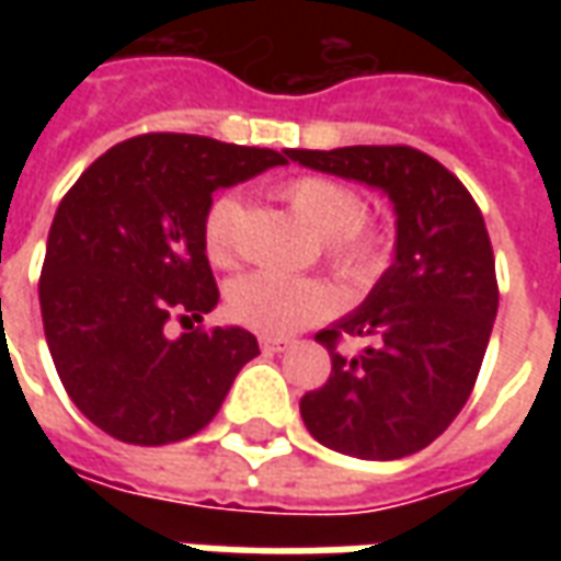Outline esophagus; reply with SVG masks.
<instances>
[{
    "label": "esophagus",
    "instance_id": "obj_1",
    "mask_svg": "<svg viewBox=\"0 0 561 561\" xmlns=\"http://www.w3.org/2000/svg\"><path fill=\"white\" fill-rule=\"evenodd\" d=\"M291 348V340H261V352L267 354H282Z\"/></svg>",
    "mask_w": 561,
    "mask_h": 561
}]
</instances>
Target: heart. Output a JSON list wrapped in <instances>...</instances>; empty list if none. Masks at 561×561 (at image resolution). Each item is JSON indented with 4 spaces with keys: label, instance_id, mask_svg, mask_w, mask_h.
<instances>
[{
    "label": "heart",
    "instance_id": "1",
    "mask_svg": "<svg viewBox=\"0 0 561 561\" xmlns=\"http://www.w3.org/2000/svg\"><path fill=\"white\" fill-rule=\"evenodd\" d=\"M309 231L321 237L330 267L352 282H369L378 276L388 257L385 233L364 219V197L352 185L333 176H297L282 188ZM240 195H219L204 216V252L209 264L231 267L240 252ZM336 297L324 282L291 279L279 273L257 270L237 279L228 291V312L237 324L261 336H291L306 324L328 318Z\"/></svg>",
    "mask_w": 561,
    "mask_h": 561
}]
</instances>
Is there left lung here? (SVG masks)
<instances>
[{"label":"left lung","mask_w":561,"mask_h":561,"mask_svg":"<svg viewBox=\"0 0 561 561\" xmlns=\"http://www.w3.org/2000/svg\"><path fill=\"white\" fill-rule=\"evenodd\" d=\"M285 156L385 192L397 216L393 264L354 312L316 333L333 369L324 388L300 400L306 430L357 459L417 454L466 405L493 333L499 288L481 209L421 149H285ZM342 332L370 345L345 358L335 352Z\"/></svg>","instance_id":"left-lung-1"}]
</instances>
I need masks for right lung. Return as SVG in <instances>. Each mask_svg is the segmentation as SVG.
<instances>
[{
  "instance_id": "1",
  "label": "right lung",
  "mask_w": 561,
  "mask_h": 561,
  "mask_svg": "<svg viewBox=\"0 0 561 561\" xmlns=\"http://www.w3.org/2000/svg\"><path fill=\"white\" fill-rule=\"evenodd\" d=\"M285 164L282 152L197 135L123 140L80 173L56 209L42 318L68 397L128 445L204 430L257 354L243 328L168 336L173 316L204 321L219 288L204 252L216 188Z\"/></svg>"
}]
</instances>
